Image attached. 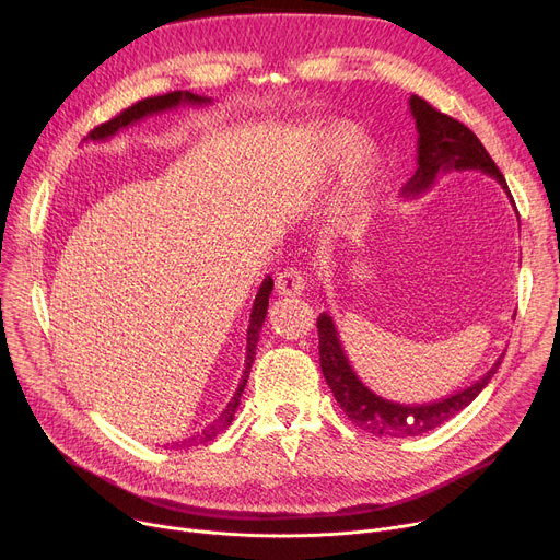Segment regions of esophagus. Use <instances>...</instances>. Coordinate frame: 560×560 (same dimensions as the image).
I'll list each match as a JSON object with an SVG mask.
<instances>
[{
    "label": "esophagus",
    "instance_id": "34e87169",
    "mask_svg": "<svg viewBox=\"0 0 560 560\" xmlns=\"http://www.w3.org/2000/svg\"><path fill=\"white\" fill-rule=\"evenodd\" d=\"M306 290V275L296 268H288L277 277V292L281 296H300Z\"/></svg>",
    "mask_w": 560,
    "mask_h": 560
}]
</instances>
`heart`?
I'll return each mask as SVG.
<instances>
[{
  "instance_id": "1",
  "label": "heart",
  "mask_w": 560,
  "mask_h": 560,
  "mask_svg": "<svg viewBox=\"0 0 560 560\" xmlns=\"http://www.w3.org/2000/svg\"><path fill=\"white\" fill-rule=\"evenodd\" d=\"M355 139H358V130L353 126L330 124L324 130L319 141V164L324 168L338 164L349 152L348 148ZM349 153L350 155L345 160V179H342V194H340L342 215H351L369 202L383 168L381 153L374 143L358 141Z\"/></svg>"
}]
</instances>
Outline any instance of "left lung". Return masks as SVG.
Wrapping results in <instances>:
<instances>
[{
    "label": "left lung",
    "instance_id": "left-lung-1",
    "mask_svg": "<svg viewBox=\"0 0 560 560\" xmlns=\"http://www.w3.org/2000/svg\"><path fill=\"white\" fill-rule=\"evenodd\" d=\"M409 112L417 121V173L409 177L402 186V196L407 200H415L425 194L430 186L436 182L439 175L451 171H481L500 182L506 191L511 205L513 198L509 194V186L487 148L481 145L477 135L466 128L462 121L443 115L434 109L425 98L412 94L409 96ZM515 207V205H513ZM319 332V364L326 385L330 387L335 400L340 402L345 415L362 430L378 434V436H419L428 430L453 419L464 407H468L479 392L489 385L495 376V371L504 355L470 387L455 392L448 398H441L425 405H400L387 400L378 394L371 392L353 371L345 347L340 342V332L332 324V317L322 313L317 319Z\"/></svg>",
    "mask_w": 560,
    "mask_h": 560
}]
</instances>
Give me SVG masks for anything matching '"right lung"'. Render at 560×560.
Masks as SVG:
<instances>
[{"label": "right lung", "instance_id": "right-lung-1", "mask_svg": "<svg viewBox=\"0 0 560 560\" xmlns=\"http://www.w3.org/2000/svg\"><path fill=\"white\" fill-rule=\"evenodd\" d=\"M211 98L207 96H198L194 92H168L164 96H153V98H143L135 105H130L128 109H124L119 117L109 119L101 126H96L88 137L92 141H105L109 137H115L119 130L145 119V117H153V115H160V112H166V109H175L179 105H209ZM275 288V281L272 277H266V281L260 283L258 292H256V300H254V306H252V315H249V326H247V355H245V371H243V378H241V385L236 389V394L232 396V400L228 402V407L222 409V415L211 423L207 425L202 432L194 434L189 441H184L186 445H200V443H207V441H213L222 430L230 428L232 421H234V415L236 409L241 405V394L247 385V378H249V371H252V362H254V355H256V342H258V332L260 328H264V322H266V315H268V304H270V292ZM182 443V445H184Z\"/></svg>", "mask_w": 560, "mask_h": 560}]
</instances>
